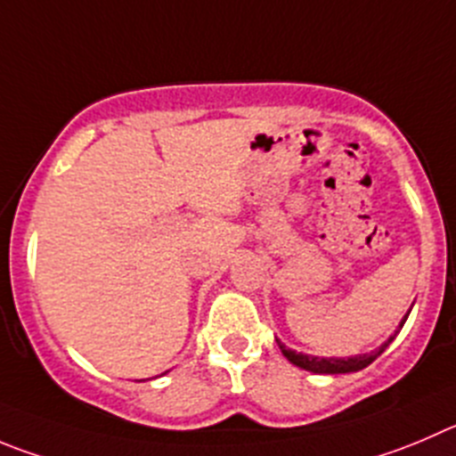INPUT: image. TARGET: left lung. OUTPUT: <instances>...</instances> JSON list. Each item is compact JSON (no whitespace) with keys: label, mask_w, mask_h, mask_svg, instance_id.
Instances as JSON below:
<instances>
[{"label":"left lung","mask_w":456,"mask_h":456,"mask_svg":"<svg viewBox=\"0 0 456 456\" xmlns=\"http://www.w3.org/2000/svg\"><path fill=\"white\" fill-rule=\"evenodd\" d=\"M407 314H410V313H407ZM405 319L401 322V329H403V324H405ZM391 339H394V338L387 339V342L382 344L378 351L364 353V355H355V357H313V355H304V353L292 351V348H288L286 344H281L279 339H276V344H279L281 353H283V355H286L292 364L305 369V371H313V373H351V371H360V369L369 367V364H371L373 360H376V357L380 355V353L385 351L387 346H389Z\"/></svg>","instance_id":"1"}]
</instances>
